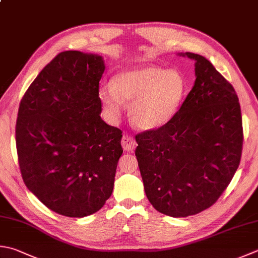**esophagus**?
Wrapping results in <instances>:
<instances>
[{
  "label": "esophagus",
  "mask_w": 258,
  "mask_h": 258,
  "mask_svg": "<svg viewBox=\"0 0 258 258\" xmlns=\"http://www.w3.org/2000/svg\"><path fill=\"white\" fill-rule=\"evenodd\" d=\"M122 146L125 151L130 152V151H133L136 148V142L132 136L124 135L122 139Z\"/></svg>",
  "instance_id": "esophagus-1"
}]
</instances>
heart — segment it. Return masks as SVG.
<instances>
[{"mask_svg": "<svg viewBox=\"0 0 258 258\" xmlns=\"http://www.w3.org/2000/svg\"><path fill=\"white\" fill-rule=\"evenodd\" d=\"M185 92L183 76L176 70L143 66L123 70L113 84L99 89V97L112 117L122 113L124 102L134 126L143 131L162 127L172 119L182 103Z\"/></svg>", "mask_w": 258, "mask_h": 258, "instance_id": "1", "label": "heart"}]
</instances>
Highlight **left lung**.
Returning a JSON list of instances; mask_svg holds the SVG:
<instances>
[{"label": "left lung", "instance_id": "left-lung-1", "mask_svg": "<svg viewBox=\"0 0 258 258\" xmlns=\"http://www.w3.org/2000/svg\"><path fill=\"white\" fill-rule=\"evenodd\" d=\"M195 60L196 82L162 127L135 136L145 195L161 214L188 217L213 206L238 169L243 122L233 86L208 59Z\"/></svg>", "mask_w": 258, "mask_h": 258}]
</instances>
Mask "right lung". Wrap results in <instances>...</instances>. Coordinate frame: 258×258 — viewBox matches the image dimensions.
Masks as SVG:
<instances>
[{"mask_svg":"<svg viewBox=\"0 0 258 258\" xmlns=\"http://www.w3.org/2000/svg\"><path fill=\"white\" fill-rule=\"evenodd\" d=\"M102 55L63 51L20 103L15 141L27 188L54 213L82 218L113 192L122 131L100 117Z\"/></svg>","mask_w":258,"mask_h":258,"instance_id":"obj_1","label":"right lung"}]
</instances>
